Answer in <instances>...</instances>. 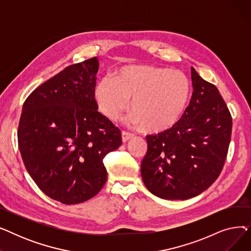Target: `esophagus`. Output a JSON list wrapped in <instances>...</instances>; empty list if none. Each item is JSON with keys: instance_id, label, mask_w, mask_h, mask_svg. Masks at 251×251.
I'll return each instance as SVG.
<instances>
[{"instance_id": "34e87169", "label": "esophagus", "mask_w": 251, "mask_h": 251, "mask_svg": "<svg viewBox=\"0 0 251 251\" xmlns=\"http://www.w3.org/2000/svg\"><path fill=\"white\" fill-rule=\"evenodd\" d=\"M133 136H134L133 133L127 132V131H122V141L123 142H126L127 140H129L130 138H132Z\"/></svg>"}]
</instances>
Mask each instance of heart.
Wrapping results in <instances>:
<instances>
[{"instance_id":"b5f03b06","label":"heart","mask_w":251,"mask_h":251,"mask_svg":"<svg viewBox=\"0 0 251 251\" xmlns=\"http://www.w3.org/2000/svg\"><path fill=\"white\" fill-rule=\"evenodd\" d=\"M190 84L186 75L154 66H128L115 80L103 78L95 87V99L102 114L116 121L129 107L128 122L150 133L172 128L186 108Z\"/></svg>"}]
</instances>
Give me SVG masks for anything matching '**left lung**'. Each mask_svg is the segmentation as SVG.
<instances>
[{"instance_id": "1", "label": "left lung", "mask_w": 251, "mask_h": 251, "mask_svg": "<svg viewBox=\"0 0 251 251\" xmlns=\"http://www.w3.org/2000/svg\"><path fill=\"white\" fill-rule=\"evenodd\" d=\"M193 92L180 120L164 132L147 136L141 162L147 188L165 200H188L207 189L225 164L232 116L216 85L191 68Z\"/></svg>"}]
</instances>
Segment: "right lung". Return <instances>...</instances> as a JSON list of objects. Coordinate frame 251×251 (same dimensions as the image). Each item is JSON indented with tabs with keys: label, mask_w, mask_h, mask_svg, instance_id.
<instances>
[{
	"label": "right lung",
	"mask_w": 251,
	"mask_h": 251,
	"mask_svg": "<svg viewBox=\"0 0 251 251\" xmlns=\"http://www.w3.org/2000/svg\"><path fill=\"white\" fill-rule=\"evenodd\" d=\"M98 70L97 57L70 65L23 103L17 136L24 166L39 189L64 204L100 191L103 157L122 144L120 129L98 112Z\"/></svg>",
	"instance_id": "add662e5"
}]
</instances>
